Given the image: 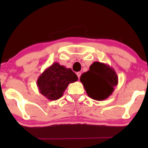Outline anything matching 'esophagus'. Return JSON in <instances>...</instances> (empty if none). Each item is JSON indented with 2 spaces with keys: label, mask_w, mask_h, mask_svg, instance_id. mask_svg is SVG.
I'll list each match as a JSON object with an SVG mask.
<instances>
[{
  "label": "esophagus",
  "mask_w": 148,
  "mask_h": 148,
  "mask_svg": "<svg viewBox=\"0 0 148 148\" xmlns=\"http://www.w3.org/2000/svg\"><path fill=\"white\" fill-rule=\"evenodd\" d=\"M76 75H77L78 78H79V79H80V76H81V73L80 72H76Z\"/></svg>",
  "instance_id": "obj_1"
}]
</instances>
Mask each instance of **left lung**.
I'll list each match as a JSON object with an SVG mask.
<instances>
[{"instance_id":"8db88e82","label":"left lung","mask_w":148,"mask_h":148,"mask_svg":"<svg viewBox=\"0 0 148 148\" xmlns=\"http://www.w3.org/2000/svg\"><path fill=\"white\" fill-rule=\"evenodd\" d=\"M80 81L90 97L102 101L113 92L118 84V77L114 69L108 64L94 62L89 70L82 74Z\"/></svg>"}]
</instances>
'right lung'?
I'll use <instances>...</instances> for the list:
<instances>
[{
    "instance_id": "right-lung-1",
    "label": "right lung",
    "mask_w": 148,
    "mask_h": 148,
    "mask_svg": "<svg viewBox=\"0 0 148 148\" xmlns=\"http://www.w3.org/2000/svg\"><path fill=\"white\" fill-rule=\"evenodd\" d=\"M78 81L76 74L70 68L54 62L40 74L37 81L39 91L49 100H57L63 95L71 83Z\"/></svg>"
}]
</instances>
